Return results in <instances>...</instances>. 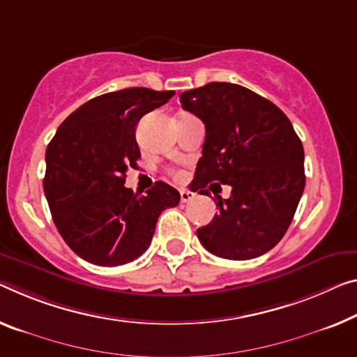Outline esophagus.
Instances as JSON below:
<instances>
[{
	"label": "esophagus",
	"instance_id": "1",
	"mask_svg": "<svg viewBox=\"0 0 357 357\" xmlns=\"http://www.w3.org/2000/svg\"><path fill=\"white\" fill-rule=\"evenodd\" d=\"M193 199H195L193 191H190V190H182V191H180V201H182V202H190V201H193Z\"/></svg>",
	"mask_w": 357,
	"mask_h": 357
}]
</instances>
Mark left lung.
Wrapping results in <instances>:
<instances>
[{"instance_id":"8db88e82","label":"left lung","mask_w":357,"mask_h":357,"mask_svg":"<svg viewBox=\"0 0 357 357\" xmlns=\"http://www.w3.org/2000/svg\"><path fill=\"white\" fill-rule=\"evenodd\" d=\"M180 103L206 126L193 188L207 195V186H232L228 200L215 194L218 213L197 228L201 244L228 260L266 254L286 234L305 190V151L292 123L273 102L231 83L186 91Z\"/></svg>"}]
</instances>
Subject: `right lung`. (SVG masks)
Listing matches in <instances>:
<instances>
[{"instance_id": "obj_1", "label": "right lung", "mask_w": 357, "mask_h": 357, "mask_svg": "<svg viewBox=\"0 0 357 357\" xmlns=\"http://www.w3.org/2000/svg\"><path fill=\"white\" fill-rule=\"evenodd\" d=\"M174 94L129 87L98 96L75 109L47 145L43 186L52 220L68 248L92 265L139 259L161 212L180 202L178 191L164 182L145 196L124 186L140 158L137 124Z\"/></svg>"}]
</instances>
